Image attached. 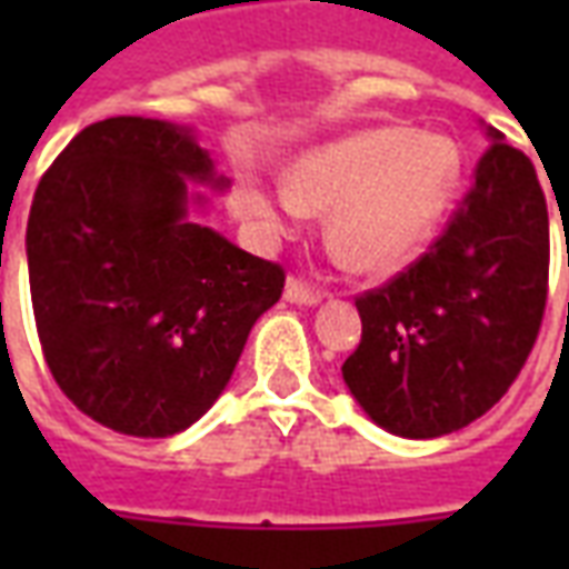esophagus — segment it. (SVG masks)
<instances>
[{"label":"esophagus","instance_id":"34e87169","mask_svg":"<svg viewBox=\"0 0 569 569\" xmlns=\"http://www.w3.org/2000/svg\"><path fill=\"white\" fill-rule=\"evenodd\" d=\"M286 301H292V305H320L326 292L317 289V286H310L308 280H301V277H289L286 280Z\"/></svg>","mask_w":569,"mask_h":569}]
</instances>
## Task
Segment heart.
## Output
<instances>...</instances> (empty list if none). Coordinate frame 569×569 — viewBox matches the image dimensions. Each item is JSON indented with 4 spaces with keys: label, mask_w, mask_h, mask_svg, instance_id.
Listing matches in <instances>:
<instances>
[{
    "label": "heart",
    "mask_w": 569,
    "mask_h": 569,
    "mask_svg": "<svg viewBox=\"0 0 569 569\" xmlns=\"http://www.w3.org/2000/svg\"><path fill=\"white\" fill-rule=\"evenodd\" d=\"M460 149L415 128H371L301 154L289 194L247 198V210L283 231L301 212H329V247L350 271L393 273L439 231L460 182Z\"/></svg>",
    "instance_id": "b5f03b06"
}]
</instances>
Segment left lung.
Returning a JSON list of instances; mask_svg holds the SVG:
<instances>
[{"instance_id": "left-lung-1", "label": "left lung", "mask_w": 569, "mask_h": 569, "mask_svg": "<svg viewBox=\"0 0 569 569\" xmlns=\"http://www.w3.org/2000/svg\"><path fill=\"white\" fill-rule=\"evenodd\" d=\"M488 137L472 188L427 252L357 296L362 338L345 381L378 427L406 439L448 436L497 406L546 313V194L525 151L500 130Z\"/></svg>"}]
</instances>
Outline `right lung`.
<instances>
[{
  "instance_id": "obj_1",
  "label": "right lung",
  "mask_w": 569,
  "mask_h": 569,
  "mask_svg": "<svg viewBox=\"0 0 569 569\" xmlns=\"http://www.w3.org/2000/svg\"><path fill=\"white\" fill-rule=\"evenodd\" d=\"M188 179L228 186L191 130L118 116L57 154L30 207L44 362L81 415L124 436L191 427L283 296L277 261L188 222Z\"/></svg>"
}]
</instances>
